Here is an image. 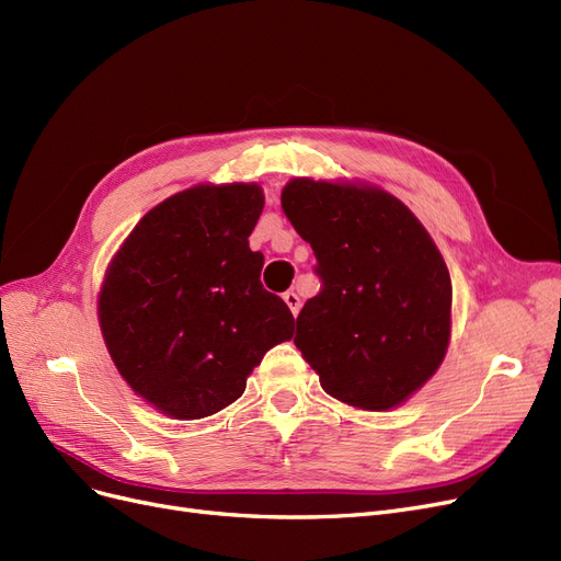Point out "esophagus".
Here are the masks:
<instances>
[{"mask_svg":"<svg viewBox=\"0 0 561 561\" xmlns=\"http://www.w3.org/2000/svg\"><path fill=\"white\" fill-rule=\"evenodd\" d=\"M284 302L288 305V309H291V314L298 317V312H300V298H298V294L296 291H286L284 294Z\"/></svg>","mask_w":561,"mask_h":561,"instance_id":"1","label":"esophagus"}]
</instances>
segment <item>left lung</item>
Instances as JSON below:
<instances>
[{"mask_svg":"<svg viewBox=\"0 0 561 561\" xmlns=\"http://www.w3.org/2000/svg\"><path fill=\"white\" fill-rule=\"evenodd\" d=\"M282 210L312 244L321 291L296 319V346L330 398L365 411L407 402L450 342L444 256L381 186L294 178Z\"/></svg>","mask_w":561,"mask_h":561,"instance_id":"1","label":"left lung"}]
</instances>
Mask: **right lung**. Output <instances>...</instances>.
I'll use <instances>...</instances> for the list:
<instances>
[{"label": "right lung", "mask_w": 561, "mask_h": 561, "mask_svg": "<svg viewBox=\"0 0 561 561\" xmlns=\"http://www.w3.org/2000/svg\"><path fill=\"white\" fill-rule=\"evenodd\" d=\"M256 182L196 184L145 215L108 263L99 325L136 396L180 421L233 404L265 351L294 337V314L261 284L249 236Z\"/></svg>", "instance_id": "right-lung-1"}]
</instances>
